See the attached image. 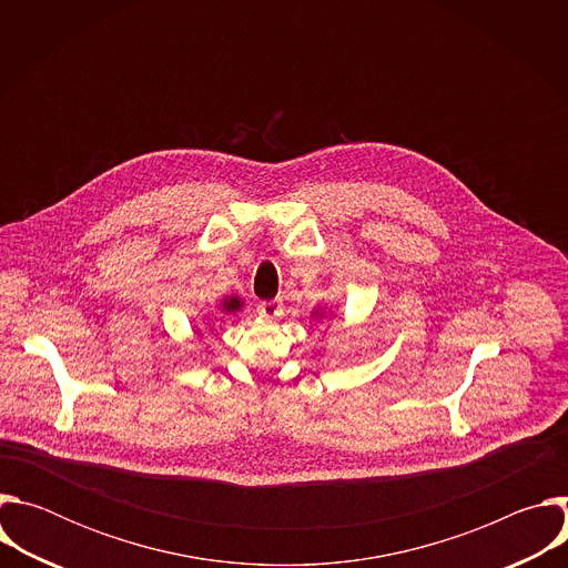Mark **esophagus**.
<instances>
[{"instance_id":"esophagus-1","label":"esophagus","mask_w":568,"mask_h":568,"mask_svg":"<svg viewBox=\"0 0 568 568\" xmlns=\"http://www.w3.org/2000/svg\"><path fill=\"white\" fill-rule=\"evenodd\" d=\"M281 312H283V301H281V298L263 301V303L258 305V314H261V316H265L267 321H272V318L281 316Z\"/></svg>"}]
</instances>
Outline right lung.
I'll use <instances>...</instances> for the list:
<instances>
[{"instance_id": "1", "label": "right lung", "mask_w": 568, "mask_h": 568, "mask_svg": "<svg viewBox=\"0 0 568 568\" xmlns=\"http://www.w3.org/2000/svg\"><path fill=\"white\" fill-rule=\"evenodd\" d=\"M237 307H240V301H237V298H226V301H224V310L231 312V310H237Z\"/></svg>"}]
</instances>
